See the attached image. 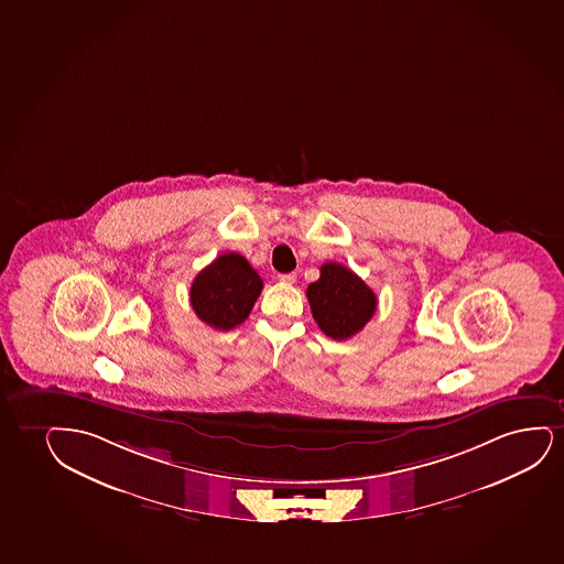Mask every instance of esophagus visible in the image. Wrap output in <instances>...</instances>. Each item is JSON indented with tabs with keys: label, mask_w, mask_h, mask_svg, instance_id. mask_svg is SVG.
Returning <instances> with one entry per match:
<instances>
[{
	"label": "esophagus",
	"mask_w": 564,
	"mask_h": 564,
	"mask_svg": "<svg viewBox=\"0 0 564 564\" xmlns=\"http://www.w3.org/2000/svg\"><path fill=\"white\" fill-rule=\"evenodd\" d=\"M279 280L284 282V284H293L297 280V274L295 272H285V274H279Z\"/></svg>",
	"instance_id": "1"
}]
</instances>
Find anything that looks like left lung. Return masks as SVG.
I'll return each mask as SVG.
<instances>
[{"mask_svg": "<svg viewBox=\"0 0 564 564\" xmlns=\"http://www.w3.org/2000/svg\"><path fill=\"white\" fill-rule=\"evenodd\" d=\"M318 328L337 341L349 339L370 322L378 297L360 276L339 263H324L321 279L307 288Z\"/></svg>", "mask_w": 564, "mask_h": 564, "instance_id": "8db88e82", "label": "left lung"}]
</instances>
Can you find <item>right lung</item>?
I'll use <instances>...</instances> for the list:
<instances>
[{"label":"right lung","mask_w":564,"mask_h":564,"mask_svg":"<svg viewBox=\"0 0 564 564\" xmlns=\"http://www.w3.org/2000/svg\"><path fill=\"white\" fill-rule=\"evenodd\" d=\"M261 290L263 280L248 259L230 251L198 272L191 285V305L207 326L227 332L250 316Z\"/></svg>","instance_id":"right-lung-1"}]
</instances>
